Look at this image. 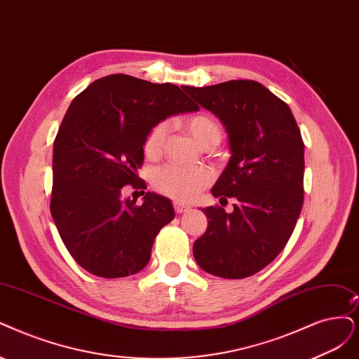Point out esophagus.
<instances>
[{
  "label": "esophagus",
  "instance_id": "1",
  "mask_svg": "<svg viewBox=\"0 0 359 359\" xmlns=\"http://www.w3.org/2000/svg\"><path fill=\"white\" fill-rule=\"evenodd\" d=\"M189 210V205H184L182 203H175V211L177 215H182V213H187V211Z\"/></svg>",
  "mask_w": 359,
  "mask_h": 359
}]
</instances>
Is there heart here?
Listing matches in <instances>:
<instances>
[{
    "label": "heart",
    "mask_w": 359,
    "mask_h": 359,
    "mask_svg": "<svg viewBox=\"0 0 359 359\" xmlns=\"http://www.w3.org/2000/svg\"><path fill=\"white\" fill-rule=\"evenodd\" d=\"M189 135L201 146H216L222 139V128L216 119L205 114H198L184 121ZM168 126L159 123L151 128L143 142L146 156L156 158L163 154L167 139ZM211 172L207 168H189L170 164L156 170L154 175V188L171 200L189 203L201 194L211 183Z\"/></svg>",
    "instance_id": "b5f03b06"
}]
</instances>
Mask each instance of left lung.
Instances as JSON below:
<instances>
[{
    "instance_id": "8db88e82",
    "label": "left lung",
    "mask_w": 359,
    "mask_h": 359,
    "mask_svg": "<svg viewBox=\"0 0 359 359\" xmlns=\"http://www.w3.org/2000/svg\"><path fill=\"white\" fill-rule=\"evenodd\" d=\"M183 90L226 128L231 158L211 189L205 233L194 243L203 271L229 280L255 275L281 253L303 205L304 144L288 104L251 79Z\"/></svg>"
}]
</instances>
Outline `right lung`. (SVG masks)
Returning <instances> with one entry per match:
<instances>
[{"label": "right lung", "instance_id": "1", "mask_svg": "<svg viewBox=\"0 0 359 359\" xmlns=\"http://www.w3.org/2000/svg\"><path fill=\"white\" fill-rule=\"evenodd\" d=\"M200 108L175 84L124 74L96 79L72 100L53 144L50 211L79 266L102 278L140 272L159 229L175 219L165 196L121 200L140 188L143 142L170 115ZM144 194V192H143Z\"/></svg>", "mask_w": 359, "mask_h": 359}]
</instances>
